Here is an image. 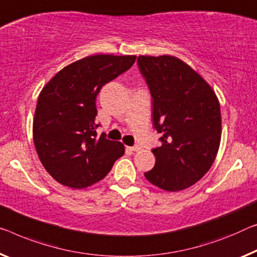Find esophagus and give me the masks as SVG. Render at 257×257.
<instances>
[{"instance_id":"esophagus-1","label":"esophagus","mask_w":257,"mask_h":257,"mask_svg":"<svg viewBox=\"0 0 257 257\" xmlns=\"http://www.w3.org/2000/svg\"><path fill=\"white\" fill-rule=\"evenodd\" d=\"M127 148H128L131 152H139V151H141L140 146H133V147H127Z\"/></svg>"}]
</instances>
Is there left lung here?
Instances as JSON below:
<instances>
[{
	"mask_svg": "<svg viewBox=\"0 0 257 257\" xmlns=\"http://www.w3.org/2000/svg\"><path fill=\"white\" fill-rule=\"evenodd\" d=\"M138 66L153 100V124L161 147L145 177L168 192L191 187L211 168L219 148V102L208 82L179 58L139 56Z\"/></svg>",
	"mask_w": 257,
	"mask_h": 257,
	"instance_id": "obj_1",
	"label": "left lung"
}]
</instances>
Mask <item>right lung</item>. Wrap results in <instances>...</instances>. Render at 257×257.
Returning <instances> with one entry per match:
<instances>
[{"label": "right lung", "instance_id": "add662e5", "mask_svg": "<svg viewBox=\"0 0 257 257\" xmlns=\"http://www.w3.org/2000/svg\"><path fill=\"white\" fill-rule=\"evenodd\" d=\"M137 56L94 55L72 63L41 90L33 120V140L47 172L71 188H85L108 175L124 155L123 144L97 136L96 96L127 71Z\"/></svg>", "mask_w": 257, "mask_h": 257}]
</instances>
